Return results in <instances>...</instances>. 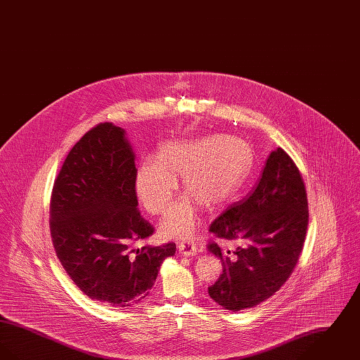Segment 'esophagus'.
Here are the masks:
<instances>
[{
    "instance_id": "34e87169",
    "label": "esophagus",
    "mask_w": 360,
    "mask_h": 360,
    "mask_svg": "<svg viewBox=\"0 0 360 360\" xmlns=\"http://www.w3.org/2000/svg\"><path fill=\"white\" fill-rule=\"evenodd\" d=\"M178 250L185 257H193L197 254V245L193 240H185L178 244Z\"/></svg>"
}]
</instances>
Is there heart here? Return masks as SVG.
Instances as JSON below:
<instances>
[{"label":"heart","instance_id":"1","mask_svg":"<svg viewBox=\"0 0 360 360\" xmlns=\"http://www.w3.org/2000/svg\"><path fill=\"white\" fill-rule=\"evenodd\" d=\"M252 167V151L239 137L207 136L172 141L160 147L158 158H144L137 167L136 194L147 212L163 214L182 179L184 190L206 207L223 204ZM197 207L185 197L176 201L160 224L167 239L188 238L197 226Z\"/></svg>","mask_w":360,"mask_h":360}]
</instances>
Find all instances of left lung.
Listing matches in <instances>:
<instances>
[{
  "mask_svg": "<svg viewBox=\"0 0 360 360\" xmlns=\"http://www.w3.org/2000/svg\"><path fill=\"white\" fill-rule=\"evenodd\" d=\"M308 194L302 175L281 147L269 155L254 190L228 206L209 226L216 238L240 240L224 252L216 243L209 252L223 262V274L207 291L232 311L257 307L289 279L308 231Z\"/></svg>",
  "mask_w": 360,
  "mask_h": 360,
  "instance_id": "left-lung-1",
  "label": "left lung"
}]
</instances>
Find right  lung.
I'll return each instance as SVG.
<instances>
[{"label": "right lung", "instance_id": "1", "mask_svg": "<svg viewBox=\"0 0 360 360\" xmlns=\"http://www.w3.org/2000/svg\"><path fill=\"white\" fill-rule=\"evenodd\" d=\"M136 172L124 129L100 122L70 150L52 188L56 257L89 298L112 308L146 298L175 254V243L134 248L155 231L136 209Z\"/></svg>", "mask_w": 360, "mask_h": 360}]
</instances>
